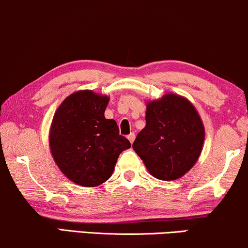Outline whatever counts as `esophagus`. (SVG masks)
Wrapping results in <instances>:
<instances>
[{
	"label": "esophagus",
	"instance_id": "esophagus-1",
	"mask_svg": "<svg viewBox=\"0 0 248 248\" xmlns=\"http://www.w3.org/2000/svg\"><path fill=\"white\" fill-rule=\"evenodd\" d=\"M127 137H128V140H129V142L133 143L135 140V133H130Z\"/></svg>",
	"mask_w": 248,
	"mask_h": 248
}]
</instances>
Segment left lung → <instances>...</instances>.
<instances>
[{
	"label": "left lung",
	"instance_id": "left-lung-1",
	"mask_svg": "<svg viewBox=\"0 0 248 248\" xmlns=\"http://www.w3.org/2000/svg\"><path fill=\"white\" fill-rule=\"evenodd\" d=\"M146 126L133 144L149 173L162 181L186 174L202 153L205 128L186 97L166 93L146 103Z\"/></svg>",
	"mask_w": 248,
	"mask_h": 248
}]
</instances>
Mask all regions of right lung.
<instances>
[{
  "mask_svg": "<svg viewBox=\"0 0 248 248\" xmlns=\"http://www.w3.org/2000/svg\"><path fill=\"white\" fill-rule=\"evenodd\" d=\"M109 98L92 90L73 93L52 119L49 145L52 158L68 180L81 186H101L111 177L122 151L131 144L105 119Z\"/></svg>",
  "mask_w": 248,
  "mask_h": 248,
  "instance_id": "1",
  "label": "right lung"
}]
</instances>
